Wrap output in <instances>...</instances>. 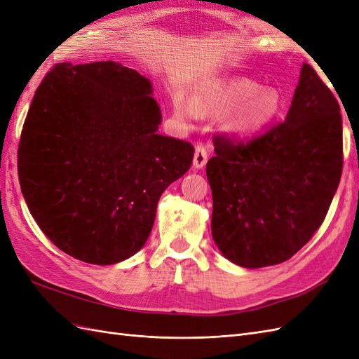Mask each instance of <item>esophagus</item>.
Wrapping results in <instances>:
<instances>
[{
	"mask_svg": "<svg viewBox=\"0 0 359 359\" xmlns=\"http://www.w3.org/2000/svg\"><path fill=\"white\" fill-rule=\"evenodd\" d=\"M206 160H208V153H206V148L203 145H198L196 148H194L193 166L196 169H202L206 165Z\"/></svg>",
	"mask_w": 359,
	"mask_h": 359,
	"instance_id": "34e87169",
	"label": "esophagus"
}]
</instances>
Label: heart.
<instances>
[{"mask_svg":"<svg viewBox=\"0 0 359 359\" xmlns=\"http://www.w3.org/2000/svg\"><path fill=\"white\" fill-rule=\"evenodd\" d=\"M280 109L277 93L262 90L245 78L226 79L206 83L191 93L190 103L175 100V114L184 121L194 118V111L202 115L223 116V127L238 139L255 136L273 121Z\"/></svg>","mask_w":359,"mask_h":359,"instance_id":"1","label":"heart"}]
</instances>
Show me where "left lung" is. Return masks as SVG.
Listing matches in <instances>:
<instances>
[{"label": "left lung", "instance_id": "8db88e82", "mask_svg": "<svg viewBox=\"0 0 359 359\" xmlns=\"http://www.w3.org/2000/svg\"><path fill=\"white\" fill-rule=\"evenodd\" d=\"M206 163L211 232L232 264L285 262L325 220L343 169L339 102L309 64L283 123L247 144L215 136Z\"/></svg>", "mask_w": 359, "mask_h": 359}]
</instances>
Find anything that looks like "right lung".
<instances>
[{"mask_svg": "<svg viewBox=\"0 0 359 359\" xmlns=\"http://www.w3.org/2000/svg\"><path fill=\"white\" fill-rule=\"evenodd\" d=\"M153 83L114 61L58 64L31 102L18 149L31 215L64 253L114 265L142 248L158 199L194 148L158 135Z\"/></svg>", "mask_w": 359, "mask_h": 359, "instance_id": "obj_1", "label": "right lung"}]
</instances>
